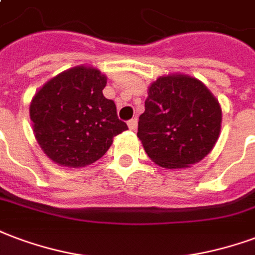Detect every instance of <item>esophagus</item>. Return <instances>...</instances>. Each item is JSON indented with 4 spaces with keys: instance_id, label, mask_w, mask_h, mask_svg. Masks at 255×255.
<instances>
[{
    "instance_id": "34e87169",
    "label": "esophagus",
    "mask_w": 255,
    "mask_h": 255,
    "mask_svg": "<svg viewBox=\"0 0 255 255\" xmlns=\"http://www.w3.org/2000/svg\"><path fill=\"white\" fill-rule=\"evenodd\" d=\"M137 126V120L136 119H131V120H128V127H129V129H135Z\"/></svg>"
}]
</instances>
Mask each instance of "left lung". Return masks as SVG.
<instances>
[{
	"instance_id": "1",
	"label": "left lung",
	"mask_w": 255,
	"mask_h": 255,
	"mask_svg": "<svg viewBox=\"0 0 255 255\" xmlns=\"http://www.w3.org/2000/svg\"><path fill=\"white\" fill-rule=\"evenodd\" d=\"M220 124V105L203 82L189 75H166L148 88L137 137L156 165L180 169L208 155Z\"/></svg>"
}]
</instances>
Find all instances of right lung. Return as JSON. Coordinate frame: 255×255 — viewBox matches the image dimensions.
Returning <instances> with one entry per match:
<instances>
[{"label":"right lung","instance_id":"right-lung-1","mask_svg":"<svg viewBox=\"0 0 255 255\" xmlns=\"http://www.w3.org/2000/svg\"><path fill=\"white\" fill-rule=\"evenodd\" d=\"M107 77L78 66L54 77L32 100L29 116L41 150L58 165L81 167L108 151L113 137L128 129L116 105L104 97Z\"/></svg>","mask_w":255,"mask_h":255}]
</instances>
